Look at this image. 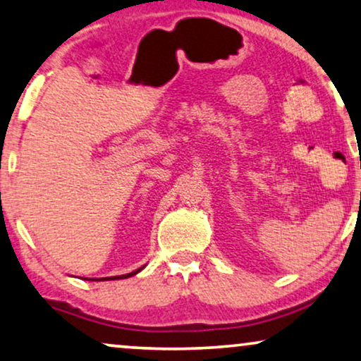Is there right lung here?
Segmentation results:
<instances>
[{"label": "right lung", "mask_w": 361, "mask_h": 361, "mask_svg": "<svg viewBox=\"0 0 361 361\" xmlns=\"http://www.w3.org/2000/svg\"><path fill=\"white\" fill-rule=\"evenodd\" d=\"M144 268V267H142ZM142 268H139V270H135V271H132V273H128V275H121V276H111V278H103V281L104 280H123V278H129V276H134V275H137V273H139ZM91 281H98V280H91Z\"/></svg>", "instance_id": "add662e5"}]
</instances>
